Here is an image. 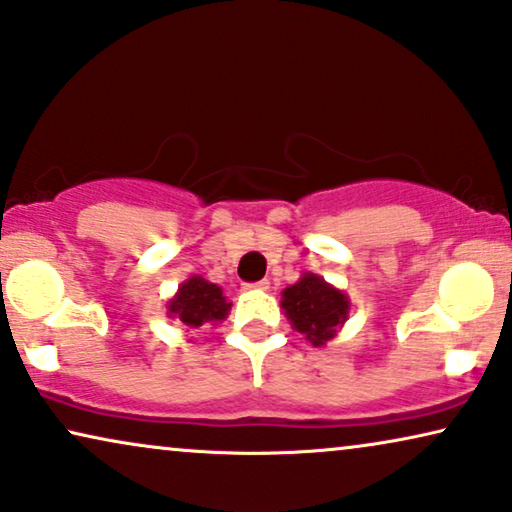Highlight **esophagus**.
Masks as SVG:
<instances>
[{"label": "esophagus", "mask_w": 512, "mask_h": 512, "mask_svg": "<svg viewBox=\"0 0 512 512\" xmlns=\"http://www.w3.org/2000/svg\"><path fill=\"white\" fill-rule=\"evenodd\" d=\"M244 289H249V291H268L270 289V282H268V279H261V282L244 284Z\"/></svg>", "instance_id": "esophagus-1"}]
</instances>
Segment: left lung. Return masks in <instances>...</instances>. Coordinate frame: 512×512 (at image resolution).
<instances>
[{"label": "left lung", "instance_id": "left-lung-1", "mask_svg": "<svg viewBox=\"0 0 512 512\" xmlns=\"http://www.w3.org/2000/svg\"><path fill=\"white\" fill-rule=\"evenodd\" d=\"M282 307L298 333H305L314 347L324 345L345 324L349 300L342 291L328 286L317 275H303L298 284L282 293Z\"/></svg>", "mask_w": 512, "mask_h": 512}]
</instances>
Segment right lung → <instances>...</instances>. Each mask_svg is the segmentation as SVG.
<instances>
[{
	"mask_svg": "<svg viewBox=\"0 0 512 512\" xmlns=\"http://www.w3.org/2000/svg\"><path fill=\"white\" fill-rule=\"evenodd\" d=\"M230 303L223 298L221 286L209 284L202 277H191L179 286V293L170 300V314L186 326L198 328L205 321L226 319Z\"/></svg>",
	"mask_w": 512,
	"mask_h": 512,
	"instance_id": "1",
	"label": "right lung"
}]
</instances>
